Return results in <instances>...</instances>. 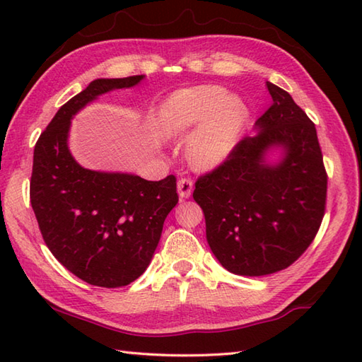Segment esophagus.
<instances>
[{
	"label": "esophagus",
	"instance_id": "1",
	"mask_svg": "<svg viewBox=\"0 0 362 362\" xmlns=\"http://www.w3.org/2000/svg\"><path fill=\"white\" fill-rule=\"evenodd\" d=\"M177 193L180 199H188L193 193V180L191 179H180L177 182Z\"/></svg>",
	"mask_w": 362,
	"mask_h": 362
}]
</instances>
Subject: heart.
<instances>
[{
  "label": "heart",
  "instance_id": "obj_1",
  "mask_svg": "<svg viewBox=\"0 0 362 362\" xmlns=\"http://www.w3.org/2000/svg\"><path fill=\"white\" fill-rule=\"evenodd\" d=\"M249 109L241 98L224 87L197 86L169 95L160 105L157 124L169 138H182L188 163L196 169H214L224 163L241 140Z\"/></svg>",
  "mask_w": 362,
  "mask_h": 362
}]
</instances>
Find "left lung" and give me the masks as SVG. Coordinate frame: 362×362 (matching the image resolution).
Returning a JSON list of instances; mask_svg holds the SVG:
<instances>
[{
    "mask_svg": "<svg viewBox=\"0 0 362 362\" xmlns=\"http://www.w3.org/2000/svg\"><path fill=\"white\" fill-rule=\"evenodd\" d=\"M272 105L193 193L206 241L228 272L259 276L286 269L310 247L325 214L327 173L314 122L288 91L266 82ZM282 149L269 164L265 153Z\"/></svg>",
    "mask_w": 362,
    "mask_h": 362,
    "instance_id": "8db88e82",
    "label": "left lung"
}]
</instances>
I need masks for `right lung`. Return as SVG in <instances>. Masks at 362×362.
<instances>
[{"label":"right lung","mask_w":362,"mask_h":362,"mask_svg":"<svg viewBox=\"0 0 362 362\" xmlns=\"http://www.w3.org/2000/svg\"><path fill=\"white\" fill-rule=\"evenodd\" d=\"M143 78L90 82L60 107L34 149L30 205L43 240L60 264L101 288L126 286L146 271L179 202L177 183L174 175L151 182L83 168L68 149V132L74 115L98 96Z\"/></svg>","instance_id":"1"}]
</instances>
